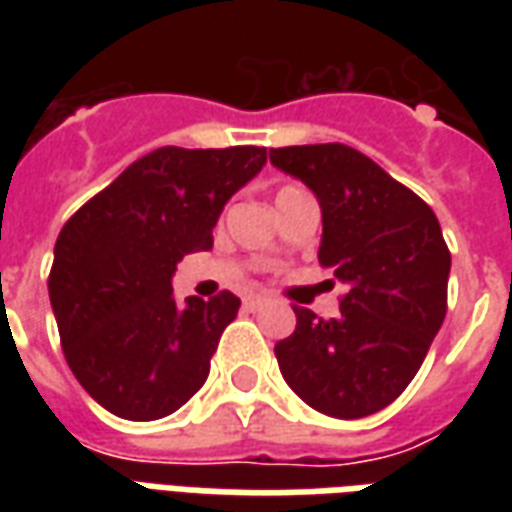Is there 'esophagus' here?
Instances as JSON below:
<instances>
[{"instance_id":"esophagus-1","label":"esophagus","mask_w":512,"mask_h":512,"mask_svg":"<svg viewBox=\"0 0 512 512\" xmlns=\"http://www.w3.org/2000/svg\"><path fill=\"white\" fill-rule=\"evenodd\" d=\"M263 304H266V299H263V296H246L244 299L246 310H257V307H263Z\"/></svg>"}]
</instances>
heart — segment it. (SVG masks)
I'll list each match as a JSON object with an SVG mask.
<instances>
[{
    "label": "heart",
    "mask_w": 512,
    "mask_h": 512,
    "mask_svg": "<svg viewBox=\"0 0 512 512\" xmlns=\"http://www.w3.org/2000/svg\"><path fill=\"white\" fill-rule=\"evenodd\" d=\"M288 189H293V186H285V189H279V194H282V191H288Z\"/></svg>",
    "instance_id": "heart-1"
}]
</instances>
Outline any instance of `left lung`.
I'll return each mask as SVG.
<instances>
[{
  "label": "left lung",
  "mask_w": 512,
  "mask_h": 512,
  "mask_svg": "<svg viewBox=\"0 0 512 512\" xmlns=\"http://www.w3.org/2000/svg\"><path fill=\"white\" fill-rule=\"evenodd\" d=\"M271 164L315 191L318 260L348 288L337 318L293 310L296 329L274 345L279 370L321 414H376L417 376L447 315L450 249L439 219L373 158L340 142L274 147Z\"/></svg>",
  "instance_id": "1"
}]
</instances>
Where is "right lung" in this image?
I'll return each instance as SVG.
<instances>
[{"instance_id":"right-lung-1","label":"right lung","mask_w":512,"mask_h":512,"mask_svg":"<svg viewBox=\"0 0 512 512\" xmlns=\"http://www.w3.org/2000/svg\"><path fill=\"white\" fill-rule=\"evenodd\" d=\"M266 164V147H158L136 158L62 224L49 299L65 362L115 417L150 422L178 411L208 378L241 299H172L189 252L213 246L224 202Z\"/></svg>"}]
</instances>
